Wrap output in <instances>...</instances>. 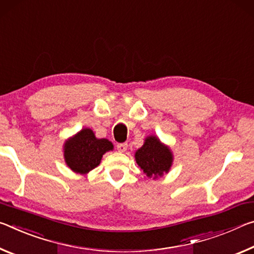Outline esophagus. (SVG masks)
Segmentation results:
<instances>
[{"label": "esophagus", "mask_w": 254, "mask_h": 254, "mask_svg": "<svg viewBox=\"0 0 254 254\" xmlns=\"http://www.w3.org/2000/svg\"><path fill=\"white\" fill-rule=\"evenodd\" d=\"M127 148H128L127 143H120V144L117 145V149H118V152H120V153H125L127 151Z\"/></svg>", "instance_id": "esophagus-1"}]
</instances>
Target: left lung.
I'll list each match as a JSON object with an SVG mask.
<instances>
[{
  "label": "left lung",
  "mask_w": 254,
  "mask_h": 254,
  "mask_svg": "<svg viewBox=\"0 0 254 254\" xmlns=\"http://www.w3.org/2000/svg\"><path fill=\"white\" fill-rule=\"evenodd\" d=\"M135 160L146 177L157 179L169 173L173 163V153L159 137L149 135L145 138L143 146L136 151Z\"/></svg>",
  "instance_id": "obj_1"
}]
</instances>
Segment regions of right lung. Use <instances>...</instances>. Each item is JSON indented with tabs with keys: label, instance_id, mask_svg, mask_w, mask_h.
Returning <instances> with one entry per match:
<instances>
[{
	"label": "right lung",
	"instance_id": "right-lung-1",
	"mask_svg": "<svg viewBox=\"0 0 254 254\" xmlns=\"http://www.w3.org/2000/svg\"><path fill=\"white\" fill-rule=\"evenodd\" d=\"M112 149L114 145L109 139L97 138L90 128H83L63 145L66 165L80 174L92 171L100 164L103 154Z\"/></svg>",
	"mask_w": 254,
	"mask_h": 254
}]
</instances>
